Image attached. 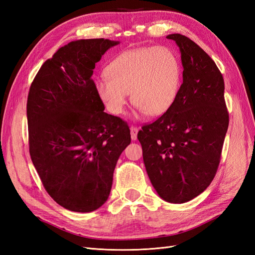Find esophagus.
Here are the masks:
<instances>
[{
    "label": "esophagus",
    "mask_w": 255,
    "mask_h": 255,
    "mask_svg": "<svg viewBox=\"0 0 255 255\" xmlns=\"http://www.w3.org/2000/svg\"><path fill=\"white\" fill-rule=\"evenodd\" d=\"M130 138L132 140H136L137 139V133H138V128L136 127H130Z\"/></svg>",
    "instance_id": "obj_1"
}]
</instances>
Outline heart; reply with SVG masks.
<instances>
[{
    "instance_id": "b5f03b06",
    "label": "heart",
    "mask_w": 255,
    "mask_h": 255,
    "mask_svg": "<svg viewBox=\"0 0 255 255\" xmlns=\"http://www.w3.org/2000/svg\"><path fill=\"white\" fill-rule=\"evenodd\" d=\"M106 76L96 81L99 98L114 115H121L130 101L138 114L166 113L181 86V66L174 53L165 47L139 48L122 53L106 68Z\"/></svg>"
}]
</instances>
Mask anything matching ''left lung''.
I'll return each instance as SVG.
<instances>
[{"mask_svg":"<svg viewBox=\"0 0 255 255\" xmlns=\"http://www.w3.org/2000/svg\"><path fill=\"white\" fill-rule=\"evenodd\" d=\"M180 49L183 83L173 104L137 138L158 196L185 203L199 196L217 171L229 127L225 82L214 60L188 37L170 34Z\"/></svg>","mask_w":255,"mask_h":255,"instance_id":"left-lung-1","label":"left lung"}]
</instances>
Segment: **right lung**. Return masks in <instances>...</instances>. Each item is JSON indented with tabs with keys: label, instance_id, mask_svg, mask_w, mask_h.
I'll use <instances>...</instances> for the list:
<instances>
[{
	"label": "right lung",
	"instance_id": "1",
	"mask_svg": "<svg viewBox=\"0 0 255 255\" xmlns=\"http://www.w3.org/2000/svg\"><path fill=\"white\" fill-rule=\"evenodd\" d=\"M119 43L103 38L69 42L30 85V158L48 194L69 211L89 213L107 201L116 164L130 143L128 125L104 112L91 80L96 63Z\"/></svg>",
	"mask_w": 255,
	"mask_h": 255
}]
</instances>
